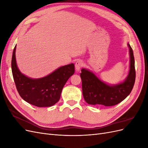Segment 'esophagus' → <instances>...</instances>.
Segmentation results:
<instances>
[{
  "instance_id": "1",
  "label": "esophagus",
  "mask_w": 148,
  "mask_h": 148,
  "mask_svg": "<svg viewBox=\"0 0 148 148\" xmlns=\"http://www.w3.org/2000/svg\"><path fill=\"white\" fill-rule=\"evenodd\" d=\"M83 66V62L82 60H78L75 63V69L77 70V71H79L80 69Z\"/></svg>"
}]
</instances>
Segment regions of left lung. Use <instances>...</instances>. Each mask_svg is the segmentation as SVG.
<instances>
[{"label": "left lung", "instance_id": "left-lung-1", "mask_svg": "<svg viewBox=\"0 0 148 148\" xmlns=\"http://www.w3.org/2000/svg\"><path fill=\"white\" fill-rule=\"evenodd\" d=\"M130 66L128 77L123 83L109 86L86 69H82L80 77L82 81L83 97L88 104L112 106L121 102L130 94L135 82L136 71L132 48L128 44Z\"/></svg>", "mask_w": 148, "mask_h": 148}]
</instances>
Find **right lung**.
Segmentation results:
<instances>
[{"label": "right lung", "mask_w": 148, "mask_h": 148, "mask_svg": "<svg viewBox=\"0 0 148 148\" xmlns=\"http://www.w3.org/2000/svg\"><path fill=\"white\" fill-rule=\"evenodd\" d=\"M14 47L12 59L13 79L21 97L29 104L41 107H50L59 101L67 80L75 73L73 64L66 65L55 70L46 77L31 79L21 73L16 64Z\"/></svg>", "instance_id": "add662e5"}]
</instances>
